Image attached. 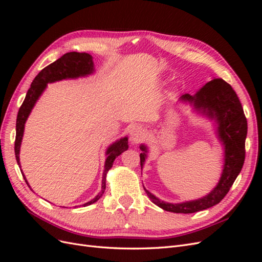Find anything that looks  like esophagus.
<instances>
[{
  "mask_svg": "<svg viewBox=\"0 0 262 262\" xmlns=\"http://www.w3.org/2000/svg\"><path fill=\"white\" fill-rule=\"evenodd\" d=\"M144 136V130L140 128V126H136V128H133L130 132V141L132 143H139L141 140H143Z\"/></svg>",
  "mask_w": 262,
  "mask_h": 262,
  "instance_id": "esophagus-1",
  "label": "esophagus"
}]
</instances>
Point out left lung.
<instances>
[{"mask_svg": "<svg viewBox=\"0 0 262 262\" xmlns=\"http://www.w3.org/2000/svg\"><path fill=\"white\" fill-rule=\"evenodd\" d=\"M192 107L193 112L207 117L215 123V134L224 148V163L216 186L202 198L180 203H170L158 199L145 190L149 200L161 209L172 213H194L209 209L222 201L239 175L245 161V141L247 137V120L241 101L232 86L222 78H213L194 95L185 94L179 99ZM141 168H143L148 149L141 144Z\"/></svg>", "mask_w": 262, "mask_h": 262, "instance_id": "obj_1", "label": "left lung"}]
</instances>
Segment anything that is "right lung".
<instances>
[{
  "mask_svg": "<svg viewBox=\"0 0 262 262\" xmlns=\"http://www.w3.org/2000/svg\"><path fill=\"white\" fill-rule=\"evenodd\" d=\"M95 72L93 57L89 53H80V52H68L63 54L60 59L51 63L50 66L46 67L41 70L39 74L35 77L28 90L26 97L21 104L16 120V139H15V156H16L17 164L20 168L19 162V152L20 145L24 137V131H25V123L31 113V110L35 107L36 102L40 98L42 93L47 89L49 83L59 82L62 80H75L78 77H86L92 75ZM129 148L128 145V137H124L117 140L114 143L110 144L106 149V161L104 172H102L101 180V190L100 192L94 198L93 200L83 204V207H87L98 201L100 196L104 194L106 190V177L109 169L113 167L116 158L123 153L124 150ZM23 173V170H20ZM23 177L25 179L26 184L30 188L28 181L23 173ZM31 189V188H30Z\"/></svg>",
  "mask_w": 262,
  "mask_h": 262,
  "instance_id": "obj_1",
  "label": "right lung"
}]
</instances>
